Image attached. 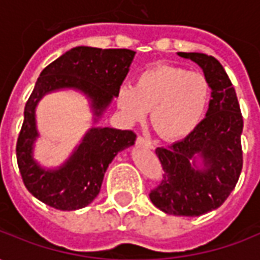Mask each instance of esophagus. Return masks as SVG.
Segmentation results:
<instances>
[{
	"mask_svg": "<svg viewBox=\"0 0 260 260\" xmlns=\"http://www.w3.org/2000/svg\"><path fill=\"white\" fill-rule=\"evenodd\" d=\"M136 142H138L141 146H145V147H147V149H153V143L149 141L147 138H145V136H138Z\"/></svg>",
	"mask_w": 260,
	"mask_h": 260,
	"instance_id": "obj_1",
	"label": "esophagus"
}]
</instances>
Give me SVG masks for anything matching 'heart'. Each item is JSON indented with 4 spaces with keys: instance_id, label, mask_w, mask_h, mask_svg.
I'll return each instance as SVG.
<instances>
[{
    "instance_id": "b5f03b06",
    "label": "heart",
    "mask_w": 260,
    "mask_h": 260,
    "mask_svg": "<svg viewBox=\"0 0 260 260\" xmlns=\"http://www.w3.org/2000/svg\"><path fill=\"white\" fill-rule=\"evenodd\" d=\"M210 99L212 85L205 75L175 65L145 69L135 86L121 85L115 96L131 122L142 121L152 108L153 128L169 141L191 135L205 118Z\"/></svg>"
}]
</instances>
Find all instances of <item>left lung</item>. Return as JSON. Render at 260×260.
Listing matches in <instances>:
<instances>
[{"mask_svg":"<svg viewBox=\"0 0 260 260\" xmlns=\"http://www.w3.org/2000/svg\"><path fill=\"white\" fill-rule=\"evenodd\" d=\"M198 64L212 85L206 117L191 135L171 146L157 147L164 174L150 201L174 216H202L224 203L234 189L242 170V114L233 83L223 65L212 55L178 53ZM202 158L198 169L196 156Z\"/></svg>","mask_w":260,"mask_h":260,"instance_id":"obj_1","label":"left lung"}]
</instances>
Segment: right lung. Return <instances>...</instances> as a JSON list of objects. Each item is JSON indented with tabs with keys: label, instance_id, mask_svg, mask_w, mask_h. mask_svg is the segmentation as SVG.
<instances>
[{
	"label": "right lung",
	"instance_id": "add662e5",
	"mask_svg": "<svg viewBox=\"0 0 260 260\" xmlns=\"http://www.w3.org/2000/svg\"><path fill=\"white\" fill-rule=\"evenodd\" d=\"M135 51L126 48L79 46L43 69L25 106V119L16 143V160L23 184L31 195L58 210L87 206L99 195L104 173L117 153L135 143L132 131L90 128L80 145L61 167L46 170L33 158L39 136L36 106L44 94L59 89L82 91L90 100L94 121L117 96L129 71Z\"/></svg>",
	"mask_w": 260,
	"mask_h": 260
}]
</instances>
